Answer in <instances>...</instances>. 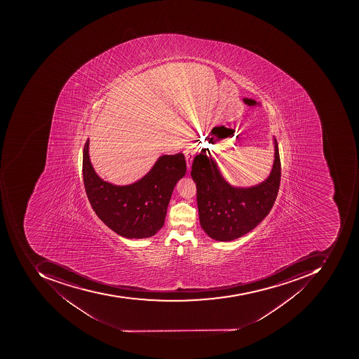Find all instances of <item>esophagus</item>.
Returning <instances> with one entry per match:
<instances>
[{
    "instance_id": "obj_1",
    "label": "esophagus",
    "mask_w": 359,
    "mask_h": 359,
    "mask_svg": "<svg viewBox=\"0 0 359 359\" xmlns=\"http://www.w3.org/2000/svg\"><path fill=\"white\" fill-rule=\"evenodd\" d=\"M195 153H196V150H195L194 147H188V148L185 149V161H187V164H188L189 171L191 170V166H192L193 158H194Z\"/></svg>"
}]
</instances>
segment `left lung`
Masks as SVG:
<instances>
[{
  "mask_svg": "<svg viewBox=\"0 0 359 359\" xmlns=\"http://www.w3.org/2000/svg\"><path fill=\"white\" fill-rule=\"evenodd\" d=\"M266 179L251 187H236L225 180L218 164L206 151L193 161L191 176L196 183L199 222L210 238L231 242L253 230L270 213L280 183L278 144Z\"/></svg>",
  "mask_w": 359,
  "mask_h": 359,
  "instance_id": "left-lung-1",
  "label": "left lung"
}]
</instances>
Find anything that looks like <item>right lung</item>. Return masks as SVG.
Returning a JSON list of instances; mask_svg holds the SVG:
<instances>
[{"mask_svg":"<svg viewBox=\"0 0 359 359\" xmlns=\"http://www.w3.org/2000/svg\"><path fill=\"white\" fill-rule=\"evenodd\" d=\"M88 150L87 140L83 151V180L98 218L126 238H148L156 234L164 225L172 191L187 174L184 155H162L136 182L115 185L96 174Z\"/></svg>","mask_w":359,"mask_h":359,"instance_id":"add662e5","label":"right lung"}]
</instances>
